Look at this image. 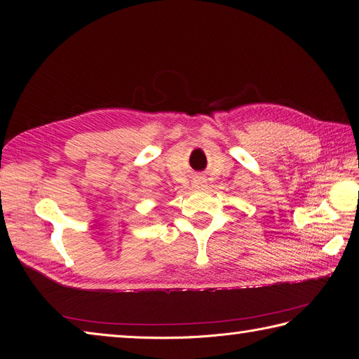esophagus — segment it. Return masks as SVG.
Listing matches in <instances>:
<instances>
[{
  "label": "esophagus",
  "mask_w": 359,
  "mask_h": 359,
  "mask_svg": "<svg viewBox=\"0 0 359 359\" xmlns=\"http://www.w3.org/2000/svg\"><path fill=\"white\" fill-rule=\"evenodd\" d=\"M206 186V180H205V177H196L193 180V187H196V189H202V187H205Z\"/></svg>",
  "instance_id": "esophagus-1"
}]
</instances>
